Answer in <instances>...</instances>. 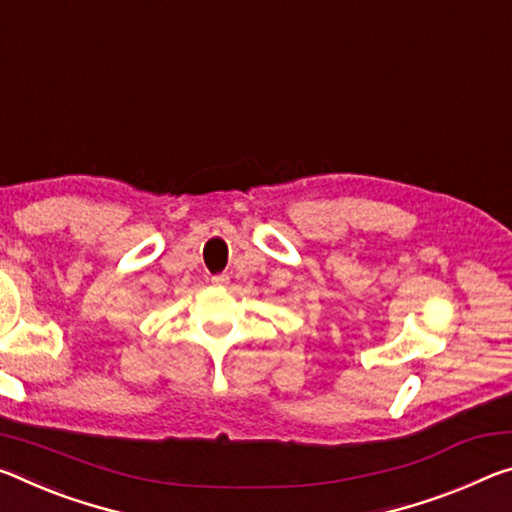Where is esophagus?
<instances>
[{
    "mask_svg": "<svg viewBox=\"0 0 512 512\" xmlns=\"http://www.w3.org/2000/svg\"><path fill=\"white\" fill-rule=\"evenodd\" d=\"M212 285H216V287H227V285H230V275H227V273H218V275H214V278H212Z\"/></svg>",
    "mask_w": 512,
    "mask_h": 512,
    "instance_id": "1",
    "label": "esophagus"
}]
</instances>
